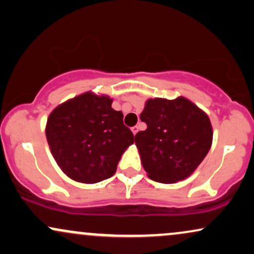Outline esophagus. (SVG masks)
<instances>
[{"instance_id": "esophagus-1", "label": "esophagus", "mask_w": 254, "mask_h": 254, "mask_svg": "<svg viewBox=\"0 0 254 254\" xmlns=\"http://www.w3.org/2000/svg\"><path fill=\"white\" fill-rule=\"evenodd\" d=\"M131 131H132V133L134 134V136H136V133L138 132V127H131Z\"/></svg>"}]
</instances>
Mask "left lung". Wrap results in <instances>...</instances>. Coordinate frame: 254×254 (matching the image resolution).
<instances>
[{"instance_id": "left-lung-1", "label": "left lung", "mask_w": 254, "mask_h": 254, "mask_svg": "<svg viewBox=\"0 0 254 254\" xmlns=\"http://www.w3.org/2000/svg\"><path fill=\"white\" fill-rule=\"evenodd\" d=\"M140 121L147 127L134 136V142L152 181L171 184L190 177L212 144L210 118L182 96L147 99Z\"/></svg>"}]
</instances>
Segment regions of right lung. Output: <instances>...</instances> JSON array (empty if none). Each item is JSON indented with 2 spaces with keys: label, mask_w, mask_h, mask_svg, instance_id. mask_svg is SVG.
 <instances>
[{
  "label": "right lung",
  "mask_w": 254,
  "mask_h": 254,
  "mask_svg": "<svg viewBox=\"0 0 254 254\" xmlns=\"http://www.w3.org/2000/svg\"><path fill=\"white\" fill-rule=\"evenodd\" d=\"M107 95L88 91L51 111L46 136L51 155L72 181L95 184L110 178L124 151L134 142L123 114Z\"/></svg>",
  "instance_id": "add662e5"
}]
</instances>
